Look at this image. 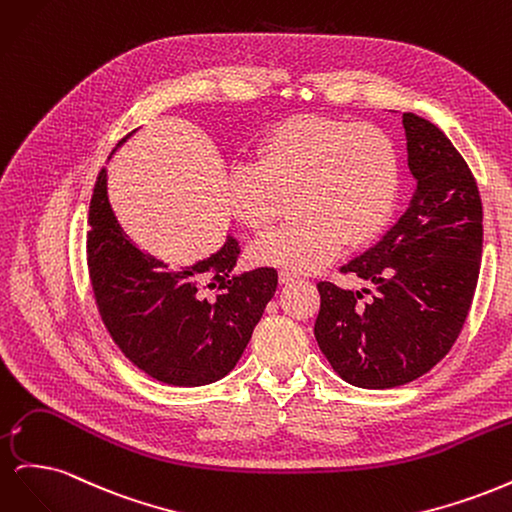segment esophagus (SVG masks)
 I'll use <instances>...</instances> for the list:
<instances>
[{
  "mask_svg": "<svg viewBox=\"0 0 512 512\" xmlns=\"http://www.w3.org/2000/svg\"><path fill=\"white\" fill-rule=\"evenodd\" d=\"M297 280V275L290 273V271H280V284H292Z\"/></svg>",
  "mask_w": 512,
  "mask_h": 512,
  "instance_id": "esophagus-1",
  "label": "esophagus"
}]
</instances>
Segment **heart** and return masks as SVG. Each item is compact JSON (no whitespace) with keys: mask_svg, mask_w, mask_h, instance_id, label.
Here are the masks:
<instances>
[{"mask_svg":"<svg viewBox=\"0 0 512 512\" xmlns=\"http://www.w3.org/2000/svg\"><path fill=\"white\" fill-rule=\"evenodd\" d=\"M399 196V156L391 136L371 123L294 115L273 126L256 164L237 166L228 205L252 232H265L297 200L299 222L273 230L250 250L262 267L312 273L348 247L374 241Z\"/></svg>","mask_w":512,"mask_h":512,"instance_id":"heart-1","label":"heart"}]
</instances>
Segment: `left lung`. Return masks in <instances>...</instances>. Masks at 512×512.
<instances>
[{
	"mask_svg": "<svg viewBox=\"0 0 512 512\" xmlns=\"http://www.w3.org/2000/svg\"><path fill=\"white\" fill-rule=\"evenodd\" d=\"M408 211L342 273L362 292L320 282L316 342L331 367L361 389H393L438 365L468 318L483 254V203L470 166L431 121L404 113Z\"/></svg>",
	"mask_w": 512,
	"mask_h": 512,
	"instance_id": "left-lung-1",
	"label": "left lung"
}]
</instances>
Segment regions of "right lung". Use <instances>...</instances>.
Listing matches in <instances>:
<instances>
[{"mask_svg": "<svg viewBox=\"0 0 512 512\" xmlns=\"http://www.w3.org/2000/svg\"><path fill=\"white\" fill-rule=\"evenodd\" d=\"M237 258L232 237L192 267L147 256L121 230L100 170L87 230L91 288L117 348L153 380L203 386L237 365L277 288L275 269L235 273Z\"/></svg>", "mask_w": 512, "mask_h": 512, "instance_id": "obj_1", "label": "right lung"}]
</instances>
